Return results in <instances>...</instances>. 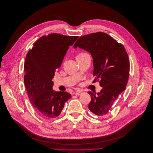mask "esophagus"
<instances>
[{
  "mask_svg": "<svg viewBox=\"0 0 153 153\" xmlns=\"http://www.w3.org/2000/svg\"><path fill=\"white\" fill-rule=\"evenodd\" d=\"M82 93H83V91H81V90H77V91H76L74 93V94H75V95H76V96H79V95H81Z\"/></svg>",
  "mask_w": 153,
  "mask_h": 153,
  "instance_id": "obj_1",
  "label": "esophagus"
}]
</instances>
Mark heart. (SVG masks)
I'll return each mask as SVG.
<instances>
[{
  "label": "heart",
  "mask_w": 153,
  "mask_h": 153,
  "mask_svg": "<svg viewBox=\"0 0 153 153\" xmlns=\"http://www.w3.org/2000/svg\"><path fill=\"white\" fill-rule=\"evenodd\" d=\"M79 54H81V53H79Z\"/></svg>",
  "instance_id": "1"
}]
</instances>
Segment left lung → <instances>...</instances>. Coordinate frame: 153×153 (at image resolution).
Returning a JSON list of instances; mask_svg holds the SVG:
<instances>
[{
	"mask_svg": "<svg viewBox=\"0 0 153 153\" xmlns=\"http://www.w3.org/2000/svg\"><path fill=\"white\" fill-rule=\"evenodd\" d=\"M74 48L87 51L93 58V75L96 80H100L102 89L97 94L88 91L91 95L88 108L101 117H106L128 82L130 62L126 49L113 38L101 32L79 37Z\"/></svg>",
	"mask_w": 153,
	"mask_h": 153,
	"instance_id": "8db88e82",
	"label": "left lung"
}]
</instances>
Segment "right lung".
<instances>
[{"mask_svg":"<svg viewBox=\"0 0 153 153\" xmlns=\"http://www.w3.org/2000/svg\"><path fill=\"white\" fill-rule=\"evenodd\" d=\"M78 37L51 34L42 36L27 52L24 65V83L29 101L47 119L58 116L71 95L53 90L55 69L62 65L69 46Z\"/></svg>","mask_w":153,"mask_h":153,"instance_id":"obj_1","label":"right lung"}]
</instances>
